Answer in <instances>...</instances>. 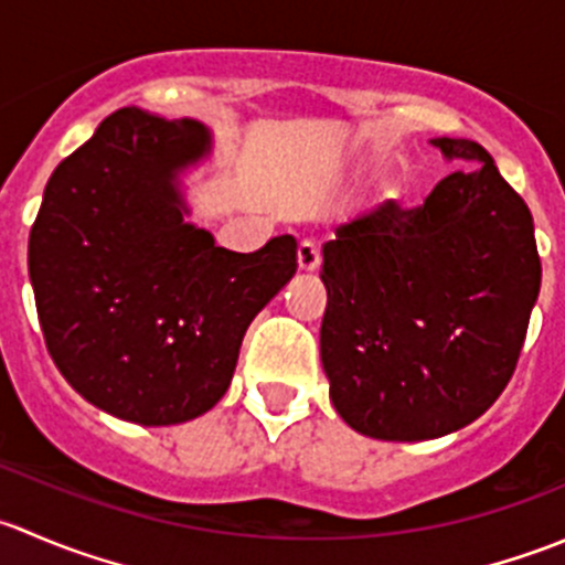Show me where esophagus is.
Segmentation results:
<instances>
[{"mask_svg":"<svg viewBox=\"0 0 565 565\" xmlns=\"http://www.w3.org/2000/svg\"><path fill=\"white\" fill-rule=\"evenodd\" d=\"M319 248H317V243H311V241H303L298 246V267L303 273H317L319 270Z\"/></svg>","mask_w":565,"mask_h":565,"instance_id":"1","label":"esophagus"}]
</instances>
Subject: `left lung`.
Wrapping results in <instances>:
<instances>
[{
  "mask_svg": "<svg viewBox=\"0 0 565 565\" xmlns=\"http://www.w3.org/2000/svg\"><path fill=\"white\" fill-rule=\"evenodd\" d=\"M470 172L393 202L322 248L319 355L335 413L388 443L446 437L503 393L539 300L533 215L470 139L429 141Z\"/></svg>",
  "mask_w": 565,
  "mask_h": 565,
  "instance_id": "obj_1",
  "label": "left lung"
}]
</instances>
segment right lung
Here are the masks:
<instances>
[{
	"mask_svg": "<svg viewBox=\"0 0 565 565\" xmlns=\"http://www.w3.org/2000/svg\"><path fill=\"white\" fill-rule=\"evenodd\" d=\"M213 134L141 108L106 117L51 174L30 235L45 347L89 404L172 426L218 404L254 317L298 270L292 235L254 254L191 221Z\"/></svg>",
	"mask_w": 565,
	"mask_h": 565,
	"instance_id": "add662e5",
	"label": "right lung"
}]
</instances>
